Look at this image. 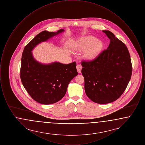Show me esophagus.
<instances>
[{"label": "esophagus", "mask_w": 145, "mask_h": 145, "mask_svg": "<svg viewBox=\"0 0 145 145\" xmlns=\"http://www.w3.org/2000/svg\"><path fill=\"white\" fill-rule=\"evenodd\" d=\"M82 66L80 65H76V69L78 71V72L79 73H80L82 72Z\"/></svg>", "instance_id": "esophagus-1"}]
</instances>
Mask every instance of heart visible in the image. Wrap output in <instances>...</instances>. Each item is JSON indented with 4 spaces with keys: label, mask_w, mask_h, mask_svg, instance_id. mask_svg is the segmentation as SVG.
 <instances>
[{
    "label": "heart",
    "mask_w": 145,
    "mask_h": 145,
    "mask_svg": "<svg viewBox=\"0 0 145 145\" xmlns=\"http://www.w3.org/2000/svg\"><path fill=\"white\" fill-rule=\"evenodd\" d=\"M103 47L102 42L97 40L94 36H88L80 39L74 44V48L79 51L86 50L84 58L87 60H92L99 54Z\"/></svg>",
    "instance_id": "obj_1"
}]
</instances>
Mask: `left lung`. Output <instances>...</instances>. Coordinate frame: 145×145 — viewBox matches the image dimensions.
Wrapping results in <instances>:
<instances>
[{
	"label": "left lung",
	"instance_id": "left-lung-1",
	"mask_svg": "<svg viewBox=\"0 0 145 145\" xmlns=\"http://www.w3.org/2000/svg\"><path fill=\"white\" fill-rule=\"evenodd\" d=\"M103 32L110 39L108 48L95 59L82 61L85 93L92 101L102 104L120 97L132 73L131 56L125 44L110 31Z\"/></svg>",
	"mask_w": 145,
	"mask_h": 145
}]
</instances>
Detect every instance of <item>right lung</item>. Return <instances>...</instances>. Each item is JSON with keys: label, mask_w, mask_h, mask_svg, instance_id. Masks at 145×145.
<instances>
[{"label": "right lung", "mask_w": 145, "mask_h": 145, "mask_svg": "<svg viewBox=\"0 0 145 145\" xmlns=\"http://www.w3.org/2000/svg\"><path fill=\"white\" fill-rule=\"evenodd\" d=\"M63 31V29L55 33L42 31L25 46L22 53V83L29 95L39 103L51 104L59 101L65 95L69 82L78 75L76 62L44 65L36 61L32 54L36 45Z\"/></svg>", "instance_id": "add662e5"}]
</instances>
